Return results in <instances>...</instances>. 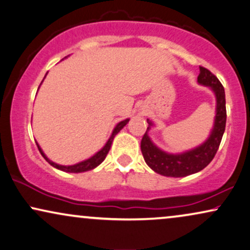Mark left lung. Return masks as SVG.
Wrapping results in <instances>:
<instances>
[{
  "instance_id": "1",
  "label": "left lung",
  "mask_w": 250,
  "mask_h": 250,
  "mask_svg": "<svg viewBox=\"0 0 250 250\" xmlns=\"http://www.w3.org/2000/svg\"><path fill=\"white\" fill-rule=\"evenodd\" d=\"M197 82L205 86H210L216 94V118H214L212 131L209 138L200 146L189 150L187 152L172 154L160 150L150 140L147 131L153 125L147 119L148 127L142 138L141 150L145 163L158 174L170 176V178H183V176L200 172L209 165L219 148L226 127L225 90L216 76L204 67H200Z\"/></svg>"
}]
</instances>
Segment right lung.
I'll return each mask as SVG.
<instances>
[{
  "instance_id": "1",
  "label": "right lung",
  "mask_w": 250,
  "mask_h": 250,
  "mask_svg": "<svg viewBox=\"0 0 250 250\" xmlns=\"http://www.w3.org/2000/svg\"><path fill=\"white\" fill-rule=\"evenodd\" d=\"M45 77H46V76H45ZM128 122H129V119L123 120V121L118 123V125H116V127L114 128V130H113L112 136H110V137H109V140L107 141V143L105 144V146H104L102 150L99 151V152H97L96 154H94V156H92L91 158H88V159H86V160H84V162L75 164V165L63 166V165H59V164H56V163H53L52 160H49L48 158L46 157V154L43 153L42 150H41V147L39 146V144L37 143V145H38V148H39L41 156L45 158L47 162H48L53 167H55V168L61 169V170H63V172H69V173L86 172V170H91V169L96 168L98 165H100V164H102L104 160H105L107 153H108V151H109V148H110V145H112V142H113V140H114L115 135L118 134V132L121 130V129L125 127V125H127Z\"/></svg>"
}]
</instances>
